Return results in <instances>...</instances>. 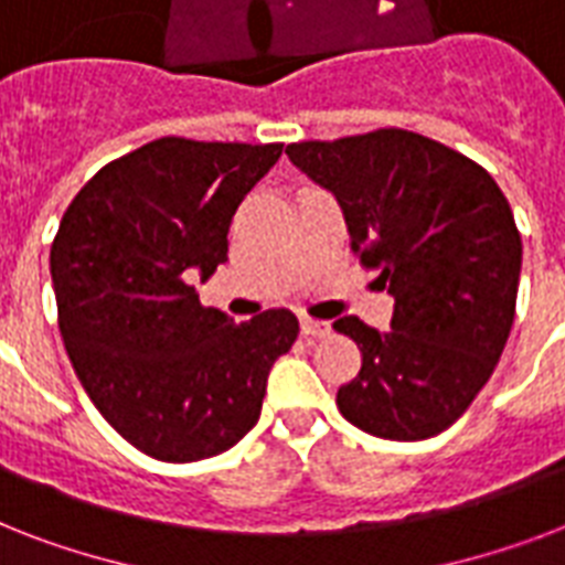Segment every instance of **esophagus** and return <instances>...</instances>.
Instances as JSON below:
<instances>
[{"instance_id":"obj_1","label":"esophagus","mask_w":565,"mask_h":565,"mask_svg":"<svg viewBox=\"0 0 565 565\" xmlns=\"http://www.w3.org/2000/svg\"><path fill=\"white\" fill-rule=\"evenodd\" d=\"M301 334L317 340V337L331 334V326H328V322H319V319H301Z\"/></svg>"}]
</instances>
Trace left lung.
<instances>
[{
  "label": "left lung",
  "mask_w": 565,
  "mask_h": 565,
  "mask_svg": "<svg viewBox=\"0 0 565 565\" xmlns=\"http://www.w3.org/2000/svg\"><path fill=\"white\" fill-rule=\"evenodd\" d=\"M287 154L334 195L352 252L395 299L390 331L334 322L363 354L337 407L372 437H437L490 381L513 328L522 237L508 199L483 167L402 128Z\"/></svg>",
  "instance_id": "8db88e82"
}]
</instances>
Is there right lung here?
<instances>
[{
	"mask_svg": "<svg viewBox=\"0 0 565 565\" xmlns=\"http://www.w3.org/2000/svg\"><path fill=\"white\" fill-rule=\"evenodd\" d=\"M281 149L161 137L102 167L61 220L49 269L66 354L102 416L154 460L237 446L299 337L290 310L237 326L193 287L228 260L231 220Z\"/></svg>",
	"mask_w": 565,
	"mask_h": 565,
	"instance_id": "obj_1",
	"label": "right lung"
}]
</instances>
